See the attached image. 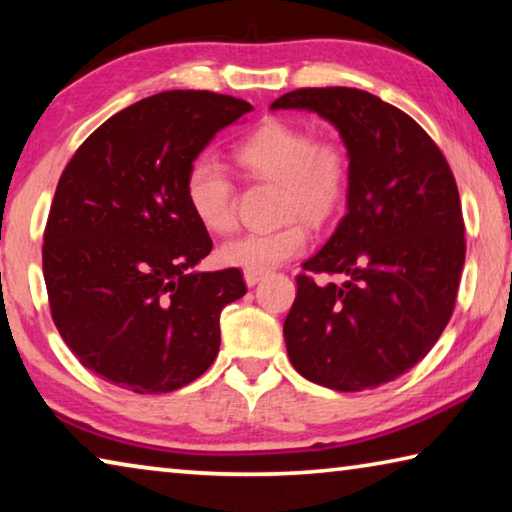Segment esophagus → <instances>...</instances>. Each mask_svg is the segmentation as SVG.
<instances>
[{
  "instance_id": "34e87169",
  "label": "esophagus",
  "mask_w": 512,
  "mask_h": 512,
  "mask_svg": "<svg viewBox=\"0 0 512 512\" xmlns=\"http://www.w3.org/2000/svg\"><path fill=\"white\" fill-rule=\"evenodd\" d=\"M263 277H265L263 272H249V270H247V272H245V283L251 288V286H256V283L261 281Z\"/></svg>"
}]
</instances>
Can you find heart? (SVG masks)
<instances>
[{"mask_svg": "<svg viewBox=\"0 0 512 512\" xmlns=\"http://www.w3.org/2000/svg\"><path fill=\"white\" fill-rule=\"evenodd\" d=\"M235 162L249 176L279 187L274 231H254L219 249L224 265L249 272L274 270L300 256L309 242L302 224L320 226L343 208L350 187V162L336 141H316L297 125L270 119L235 146ZM185 201L203 229L217 235L235 229V187L224 167L199 157L185 174Z\"/></svg>", "mask_w": 512, "mask_h": 512, "instance_id": "1", "label": "heart"}]
</instances>
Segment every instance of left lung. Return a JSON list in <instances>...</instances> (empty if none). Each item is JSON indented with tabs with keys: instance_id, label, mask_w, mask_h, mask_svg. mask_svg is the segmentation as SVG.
<instances>
[{
	"instance_id": "obj_1",
	"label": "left lung",
	"mask_w": 512,
	"mask_h": 512,
	"mask_svg": "<svg viewBox=\"0 0 512 512\" xmlns=\"http://www.w3.org/2000/svg\"><path fill=\"white\" fill-rule=\"evenodd\" d=\"M270 109L329 121L350 160L348 212L302 265L283 322L290 364L320 387L375 389L426 357L451 320L465 267L458 185L426 130L373 93L297 89ZM320 271L346 281L318 284Z\"/></svg>"
}]
</instances>
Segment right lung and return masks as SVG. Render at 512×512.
<instances>
[{
    "label": "right lung",
    "mask_w": 512,
    "mask_h": 512,
    "mask_svg": "<svg viewBox=\"0 0 512 512\" xmlns=\"http://www.w3.org/2000/svg\"><path fill=\"white\" fill-rule=\"evenodd\" d=\"M210 91H162L107 119L59 178L43 277L70 352L102 380L167 393L219 352V316L247 293L238 267L199 272L212 249L185 174L212 137L251 112Z\"/></svg>",
    "instance_id": "add662e5"
}]
</instances>
